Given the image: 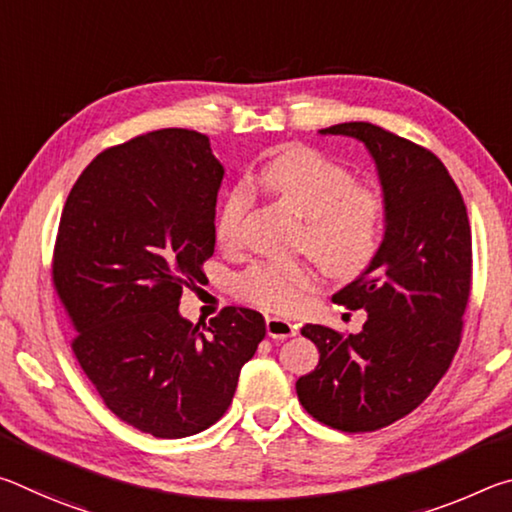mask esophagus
Listing matches in <instances>:
<instances>
[{
    "mask_svg": "<svg viewBox=\"0 0 512 512\" xmlns=\"http://www.w3.org/2000/svg\"><path fill=\"white\" fill-rule=\"evenodd\" d=\"M298 325L289 323L284 318H266V334L271 339H289V336H296Z\"/></svg>",
    "mask_w": 512,
    "mask_h": 512,
    "instance_id": "esophagus-1",
    "label": "esophagus"
}]
</instances>
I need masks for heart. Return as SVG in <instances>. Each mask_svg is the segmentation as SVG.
<instances>
[{
  "label": "heart",
  "instance_id": "obj_1",
  "mask_svg": "<svg viewBox=\"0 0 512 512\" xmlns=\"http://www.w3.org/2000/svg\"><path fill=\"white\" fill-rule=\"evenodd\" d=\"M257 185L282 198L302 216L296 248L339 280L366 273L386 232V201L379 189L357 183L343 164L311 149H291L266 162ZM250 207L246 185L225 194L214 232L221 248H237ZM320 284L311 259L257 262L239 277V293L271 311H293Z\"/></svg>",
  "mask_w": 512,
  "mask_h": 512
}]
</instances>
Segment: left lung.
Returning a JSON list of instances; mask_svg holds the SVG:
<instances>
[{
    "label": "left lung",
    "instance_id": "obj_1",
    "mask_svg": "<svg viewBox=\"0 0 512 512\" xmlns=\"http://www.w3.org/2000/svg\"><path fill=\"white\" fill-rule=\"evenodd\" d=\"M320 133L357 137L379 169L386 235L375 262L334 302L366 309L359 334L305 325L318 366L296 381L311 418L345 433L377 431L427 400L452 366L472 291V230L445 164L368 121Z\"/></svg>",
    "mask_w": 512,
    "mask_h": 512
}]
</instances>
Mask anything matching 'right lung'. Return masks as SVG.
<instances>
[{
    "label": "right lung",
    "mask_w": 512,
    "mask_h": 512,
    "mask_svg": "<svg viewBox=\"0 0 512 512\" xmlns=\"http://www.w3.org/2000/svg\"><path fill=\"white\" fill-rule=\"evenodd\" d=\"M221 178L205 135L164 128L101 151L60 214L51 282L74 357L103 404L155 438L212 427L266 336L246 307L203 329L178 314L214 255Z\"/></svg>",
    "instance_id": "add662e5"
}]
</instances>
